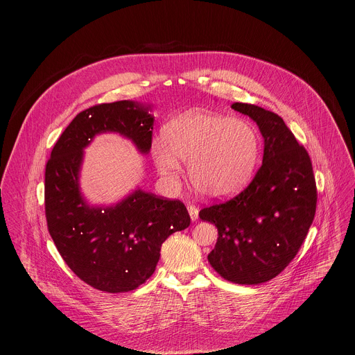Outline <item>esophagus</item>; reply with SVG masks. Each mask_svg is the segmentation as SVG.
<instances>
[{"label":"esophagus","mask_w":355,"mask_h":355,"mask_svg":"<svg viewBox=\"0 0 355 355\" xmlns=\"http://www.w3.org/2000/svg\"><path fill=\"white\" fill-rule=\"evenodd\" d=\"M188 214H189V216H191V220H192V222L198 220L199 211H198V208H196L195 205H188Z\"/></svg>","instance_id":"esophagus-1"}]
</instances>
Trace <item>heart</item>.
Segmentation results:
<instances>
[{
    "label": "heart",
    "instance_id": "obj_1",
    "mask_svg": "<svg viewBox=\"0 0 355 355\" xmlns=\"http://www.w3.org/2000/svg\"><path fill=\"white\" fill-rule=\"evenodd\" d=\"M163 141L153 146L157 171L167 182L188 164L193 188L207 198L225 199L247 187L256 173L261 143L250 122L208 111L187 112L163 129Z\"/></svg>",
    "mask_w": 355,
    "mask_h": 355
}]
</instances>
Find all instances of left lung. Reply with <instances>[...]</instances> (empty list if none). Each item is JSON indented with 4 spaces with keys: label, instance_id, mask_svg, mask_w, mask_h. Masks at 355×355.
<instances>
[{
    "label": "left lung",
    "instance_id": "obj_1",
    "mask_svg": "<svg viewBox=\"0 0 355 355\" xmlns=\"http://www.w3.org/2000/svg\"><path fill=\"white\" fill-rule=\"evenodd\" d=\"M254 121L264 139L263 164L254 180L225 204L199 218L218 227L208 261L225 279L257 285L277 277L296 256L316 212L312 163L284 119L261 107L234 103Z\"/></svg>",
    "mask_w": 355,
    "mask_h": 355
}]
</instances>
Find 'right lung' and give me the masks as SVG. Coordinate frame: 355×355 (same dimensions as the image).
<instances>
[{"mask_svg": "<svg viewBox=\"0 0 355 355\" xmlns=\"http://www.w3.org/2000/svg\"><path fill=\"white\" fill-rule=\"evenodd\" d=\"M153 105L137 101L80 112L55 144L44 173V209L50 236L71 271L95 289H136L155 272L166 239L189 226L181 200L139 187L112 205H91L80 185L85 148L95 136L116 133L140 155L151 148Z\"/></svg>", "mask_w": 355, "mask_h": 355, "instance_id": "1", "label": "right lung"}]
</instances>
